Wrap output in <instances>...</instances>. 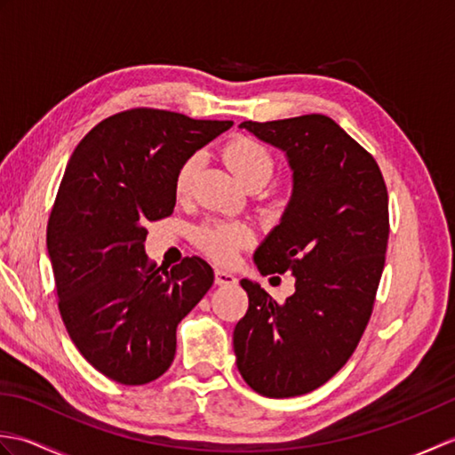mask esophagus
Here are the masks:
<instances>
[{
    "mask_svg": "<svg viewBox=\"0 0 455 455\" xmlns=\"http://www.w3.org/2000/svg\"><path fill=\"white\" fill-rule=\"evenodd\" d=\"M238 279L227 272V269H215V283L217 285H236Z\"/></svg>",
    "mask_w": 455,
    "mask_h": 455,
    "instance_id": "obj_1",
    "label": "esophagus"
}]
</instances>
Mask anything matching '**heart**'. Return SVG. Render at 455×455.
<instances>
[{
  "label": "heart",
  "mask_w": 455,
  "mask_h": 455,
  "mask_svg": "<svg viewBox=\"0 0 455 455\" xmlns=\"http://www.w3.org/2000/svg\"><path fill=\"white\" fill-rule=\"evenodd\" d=\"M225 158L240 181L250 176H258V173L269 178L274 172L272 154H269L262 142L254 139L240 137L228 142V147L225 148ZM199 156H191L180 166L176 176V191L180 196L188 193V189L191 188ZM250 240H252V230L243 225V222L212 220L197 230L199 246L209 256L219 259V262H230L236 256L238 248L246 246Z\"/></svg>",
  "instance_id": "1"
}]
</instances>
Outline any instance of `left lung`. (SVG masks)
I'll list each match as a JSON object with an SVG mask.
<instances>
[{"label":"left lung","mask_w":455,"mask_h":455,"mask_svg":"<svg viewBox=\"0 0 455 455\" xmlns=\"http://www.w3.org/2000/svg\"><path fill=\"white\" fill-rule=\"evenodd\" d=\"M283 152L293 189L282 219L256 248L259 274L295 277L275 303L252 279L235 326L240 375L264 397L321 387L347 362L370 321L389 240V199L377 162L326 115L240 123Z\"/></svg>","instance_id":"8db88e82"}]
</instances>
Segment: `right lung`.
I'll return each mask as SVG.
<instances>
[{"label":"right lung","instance_id":"add662e5","mask_svg":"<svg viewBox=\"0 0 455 455\" xmlns=\"http://www.w3.org/2000/svg\"><path fill=\"white\" fill-rule=\"evenodd\" d=\"M233 121L131 109L76 147L48 219L46 248L66 331L95 370L144 385L176 355V328L212 285L197 256L168 267L144 252L147 225L172 215L176 176Z\"/></svg>","mask_w":455,"mask_h":455}]
</instances>
